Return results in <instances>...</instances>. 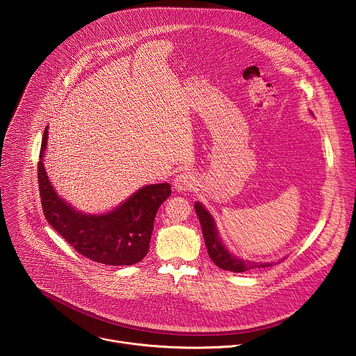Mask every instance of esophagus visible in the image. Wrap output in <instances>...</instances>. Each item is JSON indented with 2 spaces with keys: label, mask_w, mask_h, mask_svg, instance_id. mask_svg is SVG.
Here are the masks:
<instances>
[{
  "label": "esophagus",
  "mask_w": 356,
  "mask_h": 356,
  "mask_svg": "<svg viewBox=\"0 0 356 356\" xmlns=\"http://www.w3.org/2000/svg\"><path fill=\"white\" fill-rule=\"evenodd\" d=\"M175 187L179 191H188L193 190L195 186V177L190 172H181L175 177Z\"/></svg>",
  "instance_id": "obj_1"
}]
</instances>
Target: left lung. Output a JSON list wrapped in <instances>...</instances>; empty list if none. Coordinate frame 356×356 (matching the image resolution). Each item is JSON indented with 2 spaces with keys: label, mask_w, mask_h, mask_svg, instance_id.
<instances>
[{
  "label": "left lung",
  "mask_w": 356,
  "mask_h": 356,
  "mask_svg": "<svg viewBox=\"0 0 356 356\" xmlns=\"http://www.w3.org/2000/svg\"><path fill=\"white\" fill-rule=\"evenodd\" d=\"M195 213L198 216L202 235H204V241L207 245V252L211 258V261L221 268L222 270H229V272H248L252 269H261V268H268L272 266V264H258V262H250V261H241L232 257L231 253L225 249V246L221 243L218 238V232L216 229V224L210 213L202 207L200 202H195L194 204Z\"/></svg>",
  "instance_id": "1"
}]
</instances>
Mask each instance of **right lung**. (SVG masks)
<instances>
[{"mask_svg": "<svg viewBox=\"0 0 356 356\" xmlns=\"http://www.w3.org/2000/svg\"><path fill=\"white\" fill-rule=\"evenodd\" d=\"M46 142L47 128L42 138L38 183L42 210L50 227L80 255L97 264L128 266L140 262L149 250L156 213L172 193L170 184L145 186L108 214L77 213L56 194L46 176L42 162Z\"/></svg>", "mask_w": 356, "mask_h": 356, "instance_id": "add662e5", "label": "right lung"}]
</instances>
